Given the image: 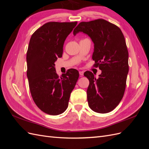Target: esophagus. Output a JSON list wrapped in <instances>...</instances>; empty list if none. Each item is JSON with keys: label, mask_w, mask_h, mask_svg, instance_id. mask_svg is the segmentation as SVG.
<instances>
[{"label": "esophagus", "mask_w": 149, "mask_h": 149, "mask_svg": "<svg viewBox=\"0 0 149 149\" xmlns=\"http://www.w3.org/2000/svg\"><path fill=\"white\" fill-rule=\"evenodd\" d=\"M79 73L80 76H83V74H84V71H80L79 72Z\"/></svg>", "instance_id": "1"}]
</instances>
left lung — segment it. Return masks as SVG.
Here are the masks:
<instances>
[{
	"instance_id": "8db88e82",
	"label": "left lung",
	"mask_w": 149,
	"mask_h": 149,
	"mask_svg": "<svg viewBox=\"0 0 149 149\" xmlns=\"http://www.w3.org/2000/svg\"><path fill=\"white\" fill-rule=\"evenodd\" d=\"M88 35L94 44V66L102 73L96 78L91 71L84 72L89 81L88 105L98 113L114 110L123 99L129 72V53L124 36L118 26L104 19L82 22L74 29Z\"/></svg>"
}]
</instances>
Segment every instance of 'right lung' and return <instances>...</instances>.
Listing matches in <instances>:
<instances>
[{
	"instance_id": "obj_1",
	"label": "right lung",
	"mask_w": 149,
	"mask_h": 149,
	"mask_svg": "<svg viewBox=\"0 0 149 149\" xmlns=\"http://www.w3.org/2000/svg\"><path fill=\"white\" fill-rule=\"evenodd\" d=\"M77 22H49L31 35L26 52V75L31 97L42 111L56 116L68 106L70 94L79 78V72L68 70L59 77L55 62L61 58L66 37Z\"/></svg>"
}]
</instances>
